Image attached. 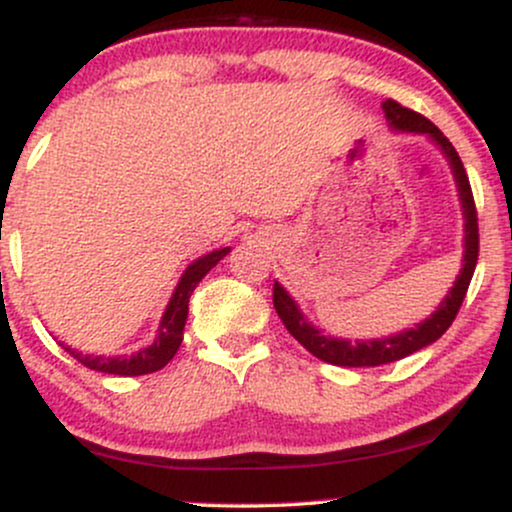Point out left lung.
<instances>
[{"instance_id":"8db88e82","label":"left lung","mask_w":512,"mask_h":512,"mask_svg":"<svg viewBox=\"0 0 512 512\" xmlns=\"http://www.w3.org/2000/svg\"><path fill=\"white\" fill-rule=\"evenodd\" d=\"M385 117L390 122L392 129L397 132H414V134H426L428 139H433L440 146L445 158H448L452 175H455L457 192H460L462 202V214H464V257H462V269L457 274L455 286H452L448 296L443 298V303L438 305L436 313L426 317L424 322H419L411 330H404L395 334V337L385 339H337L322 334L317 327L310 325L305 320L301 308L296 301L286 293L281 284L274 281V308L279 313L281 322L286 325V330L293 334V339H298L310 354L320 358V361L332 363V366H346V368H370V366H383V363L399 361V358L414 354V351L424 349V346L433 344L445 334V330L452 325L457 313H460V305L467 296L469 281H472L474 267H477L479 257V223H477V207H474L472 187H469V178L464 173V166L457 156L455 146L450 144V139L445 137L440 129L433 125L431 120H426L424 115L414 113V110L404 108L392 98H387L383 103Z\"/></svg>"}]
</instances>
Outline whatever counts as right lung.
<instances>
[{"mask_svg":"<svg viewBox=\"0 0 512 512\" xmlns=\"http://www.w3.org/2000/svg\"><path fill=\"white\" fill-rule=\"evenodd\" d=\"M231 252V248H221L209 252V255L199 257L185 269V274L180 276L178 286H175L173 296L166 305V313L161 317V325H158V337L154 344L146 346V349H139L137 354L132 356H88L81 354V351L69 349L76 361L84 363L86 368L98 370V373H110V375H146L161 370L170 358L175 356V351L180 349L182 344V330H185L187 320V305H190V296L195 291V286L204 276L209 274L211 267H216L223 257Z\"/></svg>","mask_w":512,"mask_h":512,"instance_id":"obj_1","label":"right lung"}]
</instances>
